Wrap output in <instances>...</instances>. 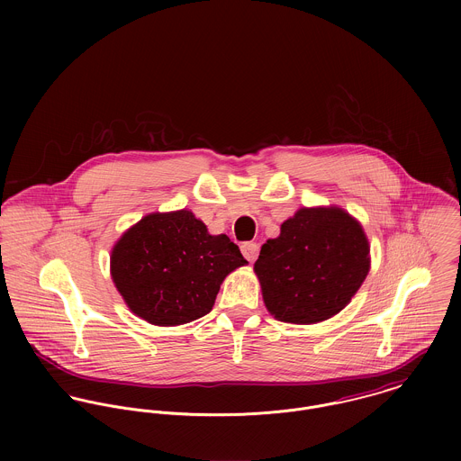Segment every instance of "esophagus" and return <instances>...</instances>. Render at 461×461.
<instances>
[{"label": "esophagus", "mask_w": 461, "mask_h": 461, "mask_svg": "<svg viewBox=\"0 0 461 461\" xmlns=\"http://www.w3.org/2000/svg\"><path fill=\"white\" fill-rule=\"evenodd\" d=\"M241 254L245 256L247 261L254 263L258 259V256H259V245L254 243V241H247V243L241 245Z\"/></svg>", "instance_id": "34e87169"}]
</instances>
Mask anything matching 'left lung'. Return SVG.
Segmentation results:
<instances>
[{
	"label": "left lung",
	"mask_w": 461,
	"mask_h": 461,
	"mask_svg": "<svg viewBox=\"0 0 461 461\" xmlns=\"http://www.w3.org/2000/svg\"><path fill=\"white\" fill-rule=\"evenodd\" d=\"M371 267L362 225L344 209L302 207L261 247L254 271L271 316L312 325L340 312Z\"/></svg>",
	"instance_id": "1"
}]
</instances>
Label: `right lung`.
<instances>
[{
    "instance_id": "add662e5",
    "label": "right lung",
    "mask_w": 461,
    "mask_h": 461,
    "mask_svg": "<svg viewBox=\"0 0 461 461\" xmlns=\"http://www.w3.org/2000/svg\"><path fill=\"white\" fill-rule=\"evenodd\" d=\"M247 259L225 234L211 236L188 209L152 212L115 243L110 271L132 314L158 327L205 316L223 278Z\"/></svg>"
}]
</instances>
